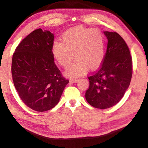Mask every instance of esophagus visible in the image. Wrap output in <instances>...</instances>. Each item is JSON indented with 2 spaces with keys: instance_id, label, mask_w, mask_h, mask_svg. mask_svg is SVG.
Returning a JSON list of instances; mask_svg holds the SVG:
<instances>
[{
  "instance_id": "esophagus-1",
  "label": "esophagus",
  "mask_w": 148,
  "mask_h": 148,
  "mask_svg": "<svg viewBox=\"0 0 148 148\" xmlns=\"http://www.w3.org/2000/svg\"><path fill=\"white\" fill-rule=\"evenodd\" d=\"M79 79L78 78H73V79H71L70 80V82H74V83H76V82H77Z\"/></svg>"
}]
</instances>
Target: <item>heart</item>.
Instances as JSON below:
<instances>
[{"label": "heart", "mask_w": 148, "mask_h": 148, "mask_svg": "<svg viewBox=\"0 0 148 148\" xmlns=\"http://www.w3.org/2000/svg\"><path fill=\"white\" fill-rule=\"evenodd\" d=\"M62 42L56 40L52 45V54L59 64L68 67L76 58V62L68 67L65 74L71 78L82 75L88 68H97L105 57V38L99 29L76 27L63 34Z\"/></svg>", "instance_id": "obj_1"}]
</instances>
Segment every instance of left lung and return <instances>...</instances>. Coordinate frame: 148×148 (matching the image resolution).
Masks as SVG:
<instances>
[{
  "label": "left lung",
  "instance_id": "1",
  "mask_svg": "<svg viewBox=\"0 0 148 148\" xmlns=\"http://www.w3.org/2000/svg\"><path fill=\"white\" fill-rule=\"evenodd\" d=\"M107 51L99 70L88 76L85 98L92 107L107 109L121 101L132 77V58L124 39L116 32H103Z\"/></svg>",
  "mask_w": 148,
  "mask_h": 148
}]
</instances>
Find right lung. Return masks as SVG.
<instances>
[{"label":"right lung","instance_id":"obj_1","mask_svg":"<svg viewBox=\"0 0 148 148\" xmlns=\"http://www.w3.org/2000/svg\"><path fill=\"white\" fill-rule=\"evenodd\" d=\"M53 40L50 31L35 29L19 43L13 56L15 87L23 103L37 112L54 108L69 82L54 62Z\"/></svg>","mask_w":148,"mask_h":148}]
</instances>
